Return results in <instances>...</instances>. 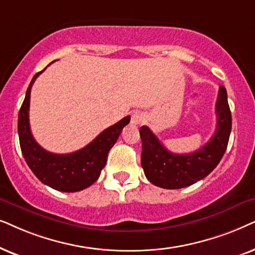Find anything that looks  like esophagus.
<instances>
[{"instance_id": "34e87169", "label": "esophagus", "mask_w": 255, "mask_h": 255, "mask_svg": "<svg viewBox=\"0 0 255 255\" xmlns=\"http://www.w3.org/2000/svg\"><path fill=\"white\" fill-rule=\"evenodd\" d=\"M144 115L140 113V112H136V113L131 115V124L133 125H141L142 122H144Z\"/></svg>"}]
</instances>
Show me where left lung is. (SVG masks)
<instances>
[{
    "instance_id": "left-lung-1",
    "label": "left lung",
    "mask_w": 255,
    "mask_h": 255,
    "mask_svg": "<svg viewBox=\"0 0 255 255\" xmlns=\"http://www.w3.org/2000/svg\"><path fill=\"white\" fill-rule=\"evenodd\" d=\"M217 128L204 147L191 154L169 151L147 126H142L141 164L145 177L163 189H181L206 177L224 156L232 128L226 88L219 87L216 103Z\"/></svg>"
}]
</instances>
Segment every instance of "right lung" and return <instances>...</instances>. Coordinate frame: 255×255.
I'll list each match as a JSON object with an SVG mask.
<instances>
[{
    "instance_id": "1",
    "label": "right lung",
    "mask_w": 255,
    "mask_h": 255,
    "mask_svg": "<svg viewBox=\"0 0 255 255\" xmlns=\"http://www.w3.org/2000/svg\"><path fill=\"white\" fill-rule=\"evenodd\" d=\"M43 71L32 78L18 113V136L22 154L31 171L45 185L63 192L80 191L99 178L101 170L106 165L108 152L125 126L129 124L130 117H126L108 127L79 150L70 154L46 151L33 138L29 124L30 92L36 78Z\"/></svg>"
}]
</instances>
